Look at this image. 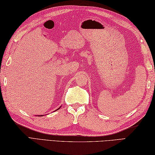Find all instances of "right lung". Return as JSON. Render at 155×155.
Wrapping results in <instances>:
<instances>
[{
  "mask_svg": "<svg viewBox=\"0 0 155 155\" xmlns=\"http://www.w3.org/2000/svg\"><path fill=\"white\" fill-rule=\"evenodd\" d=\"M61 107H59V109H57V110H59V109H60V108H61ZM38 116H40V117H41V116H43V115H38Z\"/></svg>",
  "mask_w": 155,
  "mask_h": 155,
  "instance_id": "1",
  "label": "right lung"
}]
</instances>
